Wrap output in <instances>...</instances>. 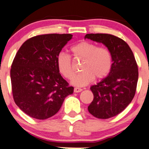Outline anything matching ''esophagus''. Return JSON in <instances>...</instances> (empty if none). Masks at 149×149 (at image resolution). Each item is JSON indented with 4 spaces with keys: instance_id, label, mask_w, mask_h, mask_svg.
<instances>
[{
    "instance_id": "esophagus-1",
    "label": "esophagus",
    "mask_w": 149,
    "mask_h": 149,
    "mask_svg": "<svg viewBox=\"0 0 149 149\" xmlns=\"http://www.w3.org/2000/svg\"><path fill=\"white\" fill-rule=\"evenodd\" d=\"M82 91V89L81 88H78V87L74 88V92H75V93H79V92H81Z\"/></svg>"
}]
</instances>
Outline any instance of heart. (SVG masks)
<instances>
[{
  "label": "heart",
  "instance_id": "1",
  "mask_svg": "<svg viewBox=\"0 0 149 149\" xmlns=\"http://www.w3.org/2000/svg\"><path fill=\"white\" fill-rule=\"evenodd\" d=\"M73 56L84 60L81 67L82 72L72 79L71 83L76 86H84L91 83L94 77L97 80L104 78L110 72L112 66V56L108 49L97 47L93 42L81 41L71 48ZM59 72L67 79L73 78V70L71 60L68 54L61 52L56 57Z\"/></svg>",
  "mask_w": 149,
  "mask_h": 149
}]
</instances>
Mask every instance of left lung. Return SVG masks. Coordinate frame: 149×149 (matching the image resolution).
<instances>
[{
  "label": "left lung",
  "mask_w": 149,
  "mask_h": 149,
  "mask_svg": "<svg viewBox=\"0 0 149 149\" xmlns=\"http://www.w3.org/2000/svg\"><path fill=\"white\" fill-rule=\"evenodd\" d=\"M84 38L102 43L111 52L112 66L106 78L91 86L93 100L88 111L94 117L107 119L116 116L131 102L138 80L134 55L125 41L107 33H88Z\"/></svg>",
  "instance_id": "obj_1"
}]
</instances>
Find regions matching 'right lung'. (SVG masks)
Returning a JSON list of instances; mask_svg holds the SVG:
<instances>
[{
  "label": "right lung",
  "mask_w": 149,
  "mask_h": 149,
  "mask_svg": "<svg viewBox=\"0 0 149 149\" xmlns=\"http://www.w3.org/2000/svg\"><path fill=\"white\" fill-rule=\"evenodd\" d=\"M71 34L51 33L26 40L18 49L10 71L15 103L33 118L45 120L58 113L73 87L61 76L56 57Z\"/></svg>",
  "instance_id": "obj_1"
}]
</instances>
